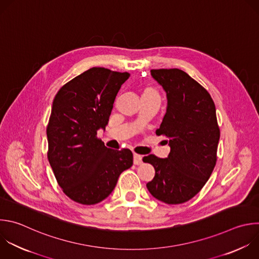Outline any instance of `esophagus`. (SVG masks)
<instances>
[{
    "mask_svg": "<svg viewBox=\"0 0 259 259\" xmlns=\"http://www.w3.org/2000/svg\"><path fill=\"white\" fill-rule=\"evenodd\" d=\"M133 162H134V164H140L142 162V156L140 154L134 153L133 154Z\"/></svg>",
    "mask_w": 259,
    "mask_h": 259,
    "instance_id": "34e87169",
    "label": "esophagus"
}]
</instances>
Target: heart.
I'll use <instances>...</instances> for the list:
<instances>
[{
    "label": "heart",
    "instance_id": "b5f03b06",
    "mask_svg": "<svg viewBox=\"0 0 259 259\" xmlns=\"http://www.w3.org/2000/svg\"><path fill=\"white\" fill-rule=\"evenodd\" d=\"M151 96H158L155 89H153L150 85H145L142 88V98L151 97Z\"/></svg>",
    "mask_w": 259,
    "mask_h": 259
}]
</instances>
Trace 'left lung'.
<instances>
[{
    "instance_id": "obj_1",
    "label": "left lung",
    "mask_w": 259,
    "mask_h": 259,
    "mask_svg": "<svg viewBox=\"0 0 259 259\" xmlns=\"http://www.w3.org/2000/svg\"><path fill=\"white\" fill-rule=\"evenodd\" d=\"M151 76L166 93L167 108L156 135L168 138V156H143L155 175L146 184L150 194L167 204L194 197L217 163L220 127L208 92L180 69H153Z\"/></svg>"
}]
</instances>
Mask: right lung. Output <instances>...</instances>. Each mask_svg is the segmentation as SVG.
I'll return each instance as SVG.
<instances>
[{"mask_svg":"<svg viewBox=\"0 0 259 259\" xmlns=\"http://www.w3.org/2000/svg\"><path fill=\"white\" fill-rule=\"evenodd\" d=\"M129 76L94 67L64 84L54 99L47 126L48 159L59 186L77 203L103 201L133 164L130 149L108 148L98 137Z\"/></svg>","mask_w":259,"mask_h":259,"instance_id":"1","label":"right lung"}]
</instances>
